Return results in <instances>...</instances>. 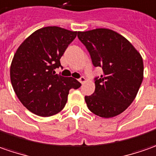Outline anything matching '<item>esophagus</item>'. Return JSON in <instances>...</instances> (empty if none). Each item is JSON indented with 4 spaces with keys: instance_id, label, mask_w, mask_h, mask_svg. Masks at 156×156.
<instances>
[{
    "instance_id": "1",
    "label": "esophagus",
    "mask_w": 156,
    "mask_h": 156,
    "mask_svg": "<svg viewBox=\"0 0 156 156\" xmlns=\"http://www.w3.org/2000/svg\"><path fill=\"white\" fill-rule=\"evenodd\" d=\"M85 80H86V79H85V78H84V77H81L80 78H78V81H79V82H80L81 83H84V82H85Z\"/></svg>"
}]
</instances>
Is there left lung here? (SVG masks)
Masks as SVG:
<instances>
[{"instance_id": "obj_1", "label": "left lung", "mask_w": 156, "mask_h": 156, "mask_svg": "<svg viewBox=\"0 0 156 156\" xmlns=\"http://www.w3.org/2000/svg\"><path fill=\"white\" fill-rule=\"evenodd\" d=\"M95 67L103 75L95 78L94 93L85 96L88 109L95 115L110 118L121 114L131 105L143 79L141 54L129 41L106 28L78 32Z\"/></svg>"}]
</instances>
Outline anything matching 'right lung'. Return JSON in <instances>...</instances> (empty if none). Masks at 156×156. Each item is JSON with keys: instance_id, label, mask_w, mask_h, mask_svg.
<instances>
[{"instance_id": "obj_1", "label": "right lung", "mask_w": 156, "mask_h": 156, "mask_svg": "<svg viewBox=\"0 0 156 156\" xmlns=\"http://www.w3.org/2000/svg\"><path fill=\"white\" fill-rule=\"evenodd\" d=\"M78 32L58 27L35 31L19 46L10 67L14 92L25 107L34 114L51 116L61 111L69 90L81 83L75 78L56 74L62 67L60 58Z\"/></svg>"}]
</instances>
